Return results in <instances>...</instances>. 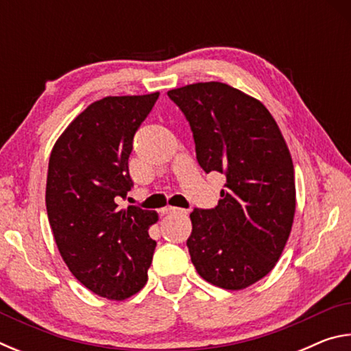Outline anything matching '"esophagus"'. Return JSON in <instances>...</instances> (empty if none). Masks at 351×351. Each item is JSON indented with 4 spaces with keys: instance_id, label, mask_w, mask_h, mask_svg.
Returning <instances> with one entry per match:
<instances>
[{
    "instance_id": "34e87169",
    "label": "esophagus",
    "mask_w": 351,
    "mask_h": 351,
    "mask_svg": "<svg viewBox=\"0 0 351 351\" xmlns=\"http://www.w3.org/2000/svg\"><path fill=\"white\" fill-rule=\"evenodd\" d=\"M161 213H162V215H169V213H186V210L180 209V207L167 206V207H164V209H161Z\"/></svg>"
}]
</instances>
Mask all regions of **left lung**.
I'll return each instance as SVG.
<instances>
[{"label":"left lung","instance_id":"1","mask_svg":"<svg viewBox=\"0 0 351 351\" xmlns=\"http://www.w3.org/2000/svg\"><path fill=\"white\" fill-rule=\"evenodd\" d=\"M192 128L198 164L226 176L215 209H193L190 258L215 287L239 291L269 274L295 212L294 165L260 100L221 82L170 90Z\"/></svg>","mask_w":351,"mask_h":351}]
</instances>
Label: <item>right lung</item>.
Here are the masks:
<instances>
[{
	"label": "right lung",
	"mask_w": 351,
	"mask_h": 351,
	"mask_svg": "<svg viewBox=\"0 0 351 351\" xmlns=\"http://www.w3.org/2000/svg\"><path fill=\"white\" fill-rule=\"evenodd\" d=\"M159 93L108 96L83 110L57 139L46 181V210L58 251L94 294L125 300L145 287L158 213L121 209L133 182L128 158L134 133Z\"/></svg>",
	"instance_id": "right-lung-1"
}]
</instances>
